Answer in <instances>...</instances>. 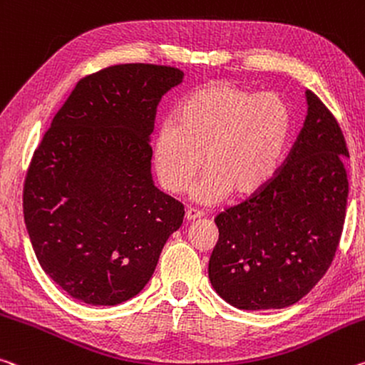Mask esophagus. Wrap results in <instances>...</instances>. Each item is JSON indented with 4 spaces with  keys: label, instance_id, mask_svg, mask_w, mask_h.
Masks as SVG:
<instances>
[{
    "label": "esophagus",
    "instance_id": "34e87169",
    "mask_svg": "<svg viewBox=\"0 0 365 365\" xmlns=\"http://www.w3.org/2000/svg\"><path fill=\"white\" fill-rule=\"evenodd\" d=\"M200 217H203V212L192 210V207H190V210H187V212H185V219H187V221H190V222L196 221V219H200Z\"/></svg>",
    "mask_w": 365,
    "mask_h": 365
}]
</instances>
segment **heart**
I'll return each instance as SVG.
<instances>
[{"label":"heart","mask_w":365,"mask_h":365,"mask_svg":"<svg viewBox=\"0 0 365 365\" xmlns=\"http://www.w3.org/2000/svg\"><path fill=\"white\" fill-rule=\"evenodd\" d=\"M291 133V107L277 92L207 83L183 97L175 121L167 120L155 131L154 169L167 192L182 193L205 164L207 170L193 188L203 205H216L232 192L250 198L273 180Z\"/></svg>","instance_id":"obj_1"}]
</instances>
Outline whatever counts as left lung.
Masks as SVG:
<instances>
[{
    "instance_id": "1",
    "label": "left lung",
    "mask_w": 365,
    "mask_h": 365,
    "mask_svg": "<svg viewBox=\"0 0 365 365\" xmlns=\"http://www.w3.org/2000/svg\"><path fill=\"white\" fill-rule=\"evenodd\" d=\"M307 117L266 187L214 219L211 286L240 310L284 309L309 294L333 262L348 203V148L338 121L305 91Z\"/></svg>"
}]
</instances>
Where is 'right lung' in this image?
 I'll list each match as a JSON object with an SVG mask.
<instances>
[{"instance_id":"right-lung-1","label":"right lung","mask_w":365,"mask_h":365,"mask_svg":"<svg viewBox=\"0 0 365 365\" xmlns=\"http://www.w3.org/2000/svg\"><path fill=\"white\" fill-rule=\"evenodd\" d=\"M177 68L117 65L79 81L34 153L24 221L42 269L69 296L117 305L140 294L183 205L155 187L151 133Z\"/></svg>"}]
</instances>
